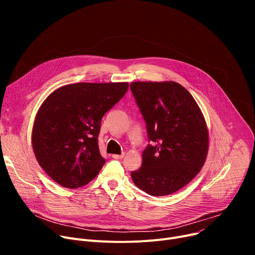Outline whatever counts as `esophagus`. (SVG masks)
Listing matches in <instances>:
<instances>
[{
    "mask_svg": "<svg viewBox=\"0 0 255 255\" xmlns=\"http://www.w3.org/2000/svg\"><path fill=\"white\" fill-rule=\"evenodd\" d=\"M124 156H125V154H124V153H122L121 155H117V154H115V155H113V158H114V159H122V158H124Z\"/></svg>",
    "mask_w": 255,
    "mask_h": 255,
    "instance_id": "34e87169",
    "label": "esophagus"
}]
</instances>
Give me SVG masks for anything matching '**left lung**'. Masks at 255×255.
<instances>
[{"label":"left lung","instance_id":"left-lung-1","mask_svg":"<svg viewBox=\"0 0 255 255\" xmlns=\"http://www.w3.org/2000/svg\"><path fill=\"white\" fill-rule=\"evenodd\" d=\"M130 90L145 122L148 140L141 167L131 172L140 190L168 195L188 184L203 167L209 136L191 94L175 82H135Z\"/></svg>","mask_w":255,"mask_h":255}]
</instances>
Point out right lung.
Returning <instances> with one entry per match:
<instances>
[{"label":"right lung","mask_w":255,"mask_h":255,"mask_svg":"<svg viewBox=\"0 0 255 255\" xmlns=\"http://www.w3.org/2000/svg\"><path fill=\"white\" fill-rule=\"evenodd\" d=\"M128 83H78L46 98L36 116L33 150L47 175L66 188L95 178L105 163L98 146L101 120L124 97Z\"/></svg>","instance_id":"right-lung-1"}]
</instances>
